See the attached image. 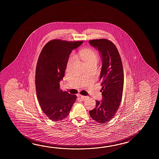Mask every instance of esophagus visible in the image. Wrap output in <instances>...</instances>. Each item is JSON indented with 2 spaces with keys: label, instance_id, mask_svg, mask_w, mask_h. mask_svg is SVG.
Wrapping results in <instances>:
<instances>
[{
  "label": "esophagus",
  "instance_id": "1",
  "mask_svg": "<svg viewBox=\"0 0 159 159\" xmlns=\"http://www.w3.org/2000/svg\"><path fill=\"white\" fill-rule=\"evenodd\" d=\"M78 97H80V98L82 99L83 101H84V100H86V99H88V97H86V96H84V95H82L81 94H79L78 95Z\"/></svg>",
  "mask_w": 159,
  "mask_h": 159
}]
</instances>
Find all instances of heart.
Segmentation results:
<instances>
[{
    "instance_id": "b5f03b06",
    "label": "heart",
    "mask_w": 159,
    "mask_h": 159,
    "mask_svg": "<svg viewBox=\"0 0 159 159\" xmlns=\"http://www.w3.org/2000/svg\"><path fill=\"white\" fill-rule=\"evenodd\" d=\"M80 57L82 60L84 62L85 64L90 65L98 63L99 60V56L98 53L94 50L90 48H84L80 51ZM75 55L72 54L68 60V64H69L71 61L75 60Z\"/></svg>"
}]
</instances>
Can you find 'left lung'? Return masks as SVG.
<instances>
[{
	"mask_svg": "<svg viewBox=\"0 0 159 159\" xmlns=\"http://www.w3.org/2000/svg\"><path fill=\"white\" fill-rule=\"evenodd\" d=\"M89 43L97 48L101 54L102 66L100 81L102 86V102H96V106L89 111L93 120L106 123L114 118L122 101L124 74L122 60L118 51L111 41L95 39Z\"/></svg>",
	"mask_w": 159,
	"mask_h": 159,
	"instance_id": "1",
	"label": "left lung"
}]
</instances>
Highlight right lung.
<instances>
[{"label": "right lung", "instance_id": "obj_1", "mask_svg": "<svg viewBox=\"0 0 159 159\" xmlns=\"http://www.w3.org/2000/svg\"><path fill=\"white\" fill-rule=\"evenodd\" d=\"M83 43L54 39L45 44L37 61L35 84L41 108L54 122L64 119L76 101L77 96L60 89L71 51Z\"/></svg>", "mask_w": 159, "mask_h": 159}]
</instances>
